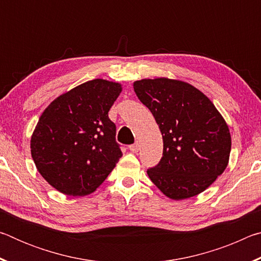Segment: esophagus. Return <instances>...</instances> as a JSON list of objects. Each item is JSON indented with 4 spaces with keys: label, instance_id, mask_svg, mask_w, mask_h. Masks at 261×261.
Segmentation results:
<instances>
[{
    "label": "esophagus",
    "instance_id": "34e87169",
    "mask_svg": "<svg viewBox=\"0 0 261 261\" xmlns=\"http://www.w3.org/2000/svg\"><path fill=\"white\" fill-rule=\"evenodd\" d=\"M129 149H130V151H131L132 153H137V152L139 151V144L136 143V144H134V145H130Z\"/></svg>",
    "mask_w": 261,
    "mask_h": 261
}]
</instances>
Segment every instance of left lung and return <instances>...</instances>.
Wrapping results in <instances>:
<instances>
[{
	"mask_svg": "<svg viewBox=\"0 0 261 261\" xmlns=\"http://www.w3.org/2000/svg\"><path fill=\"white\" fill-rule=\"evenodd\" d=\"M134 88L151 110L163 139L162 158L147 169L148 177L170 199L199 194L228 166L231 138L226 121L212 101L188 83L141 79Z\"/></svg>",
	"mask_w": 261,
	"mask_h": 261,
	"instance_id": "left-lung-1",
	"label": "left lung"
}]
</instances>
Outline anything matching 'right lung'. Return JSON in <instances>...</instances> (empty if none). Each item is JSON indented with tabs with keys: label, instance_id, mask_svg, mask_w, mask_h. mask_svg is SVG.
<instances>
[{
	"label": "right lung",
	"instance_id": "add662e5",
	"mask_svg": "<svg viewBox=\"0 0 261 261\" xmlns=\"http://www.w3.org/2000/svg\"><path fill=\"white\" fill-rule=\"evenodd\" d=\"M121 84L93 79L48 106L31 138L37 169L53 188L86 196L107 178L123 155L108 112Z\"/></svg>",
	"mask_w": 261,
	"mask_h": 261
}]
</instances>
